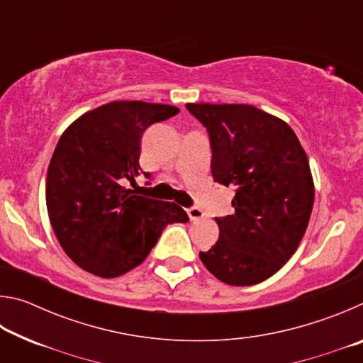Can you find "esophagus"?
<instances>
[{"mask_svg": "<svg viewBox=\"0 0 363 363\" xmlns=\"http://www.w3.org/2000/svg\"><path fill=\"white\" fill-rule=\"evenodd\" d=\"M187 214H189V218H190V220H199V219H201L205 216V213L200 210V208H196V206H192V208H187Z\"/></svg>", "mask_w": 363, "mask_h": 363, "instance_id": "1", "label": "esophagus"}]
</instances>
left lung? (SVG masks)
I'll return each mask as SVG.
<instances>
[{"instance_id": "left-lung-1", "label": "left lung", "mask_w": 363, "mask_h": 363, "mask_svg": "<svg viewBox=\"0 0 363 363\" xmlns=\"http://www.w3.org/2000/svg\"><path fill=\"white\" fill-rule=\"evenodd\" d=\"M206 128L214 182L232 187L235 213L216 218L219 240L200 251L214 277L261 284L298 250L314 206L309 160L284 120L247 104H186Z\"/></svg>"}]
</instances>
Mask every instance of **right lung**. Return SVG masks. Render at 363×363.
I'll use <instances>...</instances> for the list:
<instances>
[{"mask_svg": "<svg viewBox=\"0 0 363 363\" xmlns=\"http://www.w3.org/2000/svg\"><path fill=\"white\" fill-rule=\"evenodd\" d=\"M177 113L167 104L115 101L82 115L60 136L48 168V214L60 247L86 272L102 279L130 272L164 227L189 220L179 205L121 186L139 174L144 131Z\"/></svg>", "mask_w": 363, "mask_h": 363, "instance_id": "1", "label": "right lung"}]
</instances>
